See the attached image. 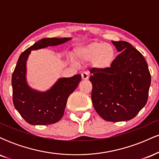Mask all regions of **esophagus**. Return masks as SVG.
I'll list each match as a JSON object with an SVG mask.
<instances>
[{
  "label": "esophagus",
  "instance_id": "esophagus-1",
  "mask_svg": "<svg viewBox=\"0 0 159 159\" xmlns=\"http://www.w3.org/2000/svg\"><path fill=\"white\" fill-rule=\"evenodd\" d=\"M81 77L83 80H87L89 78V73L87 72H84L81 73Z\"/></svg>",
  "mask_w": 159,
  "mask_h": 159
}]
</instances>
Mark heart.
Here are the masks:
<instances>
[{
  "instance_id": "b5f03b06",
  "label": "heart",
  "mask_w": 159,
  "mask_h": 159,
  "mask_svg": "<svg viewBox=\"0 0 159 159\" xmlns=\"http://www.w3.org/2000/svg\"><path fill=\"white\" fill-rule=\"evenodd\" d=\"M75 55L82 61H92L98 70L109 69L114 62L116 50L112 45L105 43H92L75 50Z\"/></svg>"
}]
</instances>
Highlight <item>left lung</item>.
<instances>
[{"label": "left lung", "instance_id": "8db88e82", "mask_svg": "<svg viewBox=\"0 0 159 159\" xmlns=\"http://www.w3.org/2000/svg\"><path fill=\"white\" fill-rule=\"evenodd\" d=\"M120 54L109 69H91L92 102L106 121L132 120L147 104L151 84L148 65L130 43L112 41Z\"/></svg>", "mask_w": 159, "mask_h": 159}]
</instances>
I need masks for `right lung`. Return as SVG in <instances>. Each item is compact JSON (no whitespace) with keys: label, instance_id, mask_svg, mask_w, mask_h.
<instances>
[{"label":"right lung","instance_id":"add662e5","mask_svg":"<svg viewBox=\"0 0 159 159\" xmlns=\"http://www.w3.org/2000/svg\"><path fill=\"white\" fill-rule=\"evenodd\" d=\"M71 38H45L36 42L21 54L12 75L14 106L30 125H48L59 121L64 113L69 95L77 88L81 75L61 78L45 92L34 90L27 83L26 63L33 50L63 44Z\"/></svg>","mask_w":159,"mask_h":159}]
</instances>
